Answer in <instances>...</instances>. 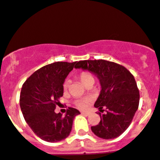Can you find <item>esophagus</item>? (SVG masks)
I'll list each match as a JSON object with an SVG mask.
<instances>
[{
  "instance_id": "obj_1",
  "label": "esophagus",
  "mask_w": 160,
  "mask_h": 160,
  "mask_svg": "<svg viewBox=\"0 0 160 160\" xmlns=\"http://www.w3.org/2000/svg\"><path fill=\"white\" fill-rule=\"evenodd\" d=\"M81 113L83 114V115H86V116H89V115H90V113H89V112H82Z\"/></svg>"
}]
</instances>
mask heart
I'll list each match as a JSON object with an SVG mask.
<instances>
[{"mask_svg": "<svg viewBox=\"0 0 160 160\" xmlns=\"http://www.w3.org/2000/svg\"><path fill=\"white\" fill-rule=\"evenodd\" d=\"M80 80L81 81V83L83 84L84 86H86L87 84L89 83H94V77L90 74V73H87V72H83L81 73V74L80 75ZM69 85V81L66 80L64 83V88L67 89ZM90 101V99L89 98H85V99H77L75 101V105L78 107L80 109H84V108H87V105H88L89 102Z\"/></svg>", "mask_w": 160, "mask_h": 160, "instance_id": "1", "label": "heart"}]
</instances>
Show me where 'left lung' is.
Returning <instances> with one entry per match:
<instances>
[{"mask_svg": "<svg viewBox=\"0 0 160 160\" xmlns=\"http://www.w3.org/2000/svg\"><path fill=\"white\" fill-rule=\"evenodd\" d=\"M76 69L88 71L99 80L101 91L94 106L106 113L99 115V124L91 127L95 135L106 140L122 134L138 108L140 94L134 76L124 67L105 60L77 62Z\"/></svg>", "mask_w": 160, "mask_h": 160, "instance_id": "1", "label": "left lung"}]
</instances>
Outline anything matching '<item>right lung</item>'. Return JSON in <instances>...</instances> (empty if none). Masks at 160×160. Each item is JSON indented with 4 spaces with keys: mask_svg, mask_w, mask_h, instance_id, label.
Instances as JSON below:
<instances>
[{
    "mask_svg": "<svg viewBox=\"0 0 160 160\" xmlns=\"http://www.w3.org/2000/svg\"><path fill=\"white\" fill-rule=\"evenodd\" d=\"M76 63L58 61L44 66L22 85L20 98L22 115L32 131L45 141L52 143L68 138L73 119L80 114L71 107L64 116L54 112L63 96L64 80Z\"/></svg>",
    "mask_w": 160,
    "mask_h": 160,
    "instance_id": "add662e5",
    "label": "right lung"
}]
</instances>
